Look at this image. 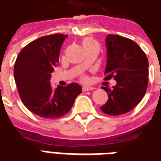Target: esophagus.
<instances>
[{
  "instance_id": "1",
  "label": "esophagus",
  "mask_w": 161,
  "mask_h": 161,
  "mask_svg": "<svg viewBox=\"0 0 161 161\" xmlns=\"http://www.w3.org/2000/svg\"><path fill=\"white\" fill-rule=\"evenodd\" d=\"M94 87H92V86H84L83 87H82V90L83 92H87V91H91V90H93Z\"/></svg>"
}]
</instances>
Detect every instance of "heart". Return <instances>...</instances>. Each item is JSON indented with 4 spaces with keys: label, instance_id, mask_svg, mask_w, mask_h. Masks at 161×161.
<instances>
[{
    "label": "heart",
    "instance_id": "1",
    "mask_svg": "<svg viewBox=\"0 0 161 161\" xmlns=\"http://www.w3.org/2000/svg\"><path fill=\"white\" fill-rule=\"evenodd\" d=\"M82 44H83V47L84 48L85 47H92V46H97V47H99L98 42L95 41L92 38H91V37H86V38H84L83 41H82ZM81 79L83 80H86V76H82Z\"/></svg>",
    "mask_w": 161,
    "mask_h": 161
}]
</instances>
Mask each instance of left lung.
<instances>
[{"label": "left lung", "mask_w": 161, "mask_h": 161, "mask_svg": "<svg viewBox=\"0 0 161 161\" xmlns=\"http://www.w3.org/2000/svg\"><path fill=\"white\" fill-rule=\"evenodd\" d=\"M105 80L114 79L113 89L103 87L108 101L101 110L108 115H120L133 109L142 100L148 88V61L136 42L117 36L108 35Z\"/></svg>", "instance_id": "left-lung-1"}]
</instances>
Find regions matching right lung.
<instances>
[{"instance_id": "1", "label": "right lung", "mask_w": 161, "mask_h": 161, "mask_svg": "<svg viewBox=\"0 0 161 161\" xmlns=\"http://www.w3.org/2000/svg\"><path fill=\"white\" fill-rule=\"evenodd\" d=\"M68 35L42 36L25 46L14 65V79L19 96L32 113L46 119L64 116L70 110L81 86L71 83L53 90L51 73L58 62L62 44Z\"/></svg>"}]
</instances>
